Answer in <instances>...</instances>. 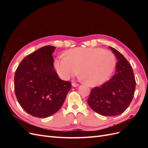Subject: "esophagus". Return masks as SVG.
I'll list each match as a JSON object with an SVG mask.
<instances>
[{
    "label": "esophagus",
    "instance_id": "obj_1",
    "mask_svg": "<svg viewBox=\"0 0 148 148\" xmlns=\"http://www.w3.org/2000/svg\"><path fill=\"white\" fill-rule=\"evenodd\" d=\"M71 85H72V86H73V87H77V86H78L79 84L75 83V82H73L72 83H71Z\"/></svg>",
    "mask_w": 148,
    "mask_h": 148
}]
</instances>
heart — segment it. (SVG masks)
Masks as SVG:
<instances>
[{"label": "heart", "instance_id": "obj_1", "mask_svg": "<svg viewBox=\"0 0 148 148\" xmlns=\"http://www.w3.org/2000/svg\"><path fill=\"white\" fill-rule=\"evenodd\" d=\"M115 57L109 51L101 48L77 47L70 49L67 56L61 55L54 60L55 69L59 77L68 79L79 72L90 86L107 82L115 66Z\"/></svg>", "mask_w": 148, "mask_h": 148}]
</instances>
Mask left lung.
<instances>
[{
	"instance_id": "obj_1",
	"label": "left lung",
	"mask_w": 148,
	"mask_h": 148,
	"mask_svg": "<svg viewBox=\"0 0 148 148\" xmlns=\"http://www.w3.org/2000/svg\"><path fill=\"white\" fill-rule=\"evenodd\" d=\"M109 47L118 60L115 75L101 86L92 89L88 104L100 115L116 116L122 114L130 104L136 82L127 60L115 49Z\"/></svg>"
}]
</instances>
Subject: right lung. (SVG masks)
Returning <instances> with one entry per match:
<instances>
[{"mask_svg":"<svg viewBox=\"0 0 148 148\" xmlns=\"http://www.w3.org/2000/svg\"><path fill=\"white\" fill-rule=\"evenodd\" d=\"M56 47L46 46L26 56L16 70L15 95L28 114L39 118L56 113L71 86L58 77L52 56Z\"/></svg>","mask_w":148,"mask_h":148,"instance_id":"1","label":"right lung"}]
</instances>
